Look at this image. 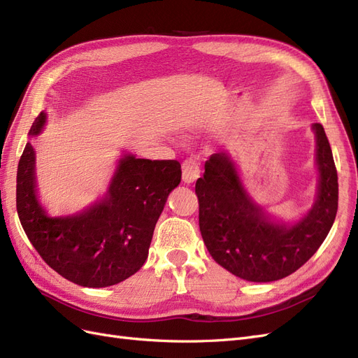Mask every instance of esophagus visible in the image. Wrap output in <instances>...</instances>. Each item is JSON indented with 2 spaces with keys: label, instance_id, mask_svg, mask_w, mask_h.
Masks as SVG:
<instances>
[{
  "label": "esophagus",
  "instance_id": "obj_1",
  "mask_svg": "<svg viewBox=\"0 0 358 358\" xmlns=\"http://www.w3.org/2000/svg\"><path fill=\"white\" fill-rule=\"evenodd\" d=\"M200 178V166L197 161L187 159L182 164V179L185 183H192Z\"/></svg>",
  "mask_w": 358,
  "mask_h": 358
}]
</instances>
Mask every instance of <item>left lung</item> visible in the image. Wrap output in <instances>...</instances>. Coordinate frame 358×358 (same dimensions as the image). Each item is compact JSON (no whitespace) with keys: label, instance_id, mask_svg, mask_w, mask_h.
I'll list each match as a JSON object with an SVG mask.
<instances>
[{"label":"left lung","instance_id":"left-lung-1","mask_svg":"<svg viewBox=\"0 0 358 358\" xmlns=\"http://www.w3.org/2000/svg\"><path fill=\"white\" fill-rule=\"evenodd\" d=\"M317 138L320 173L315 203L294 224L276 222L249 197L231 155L220 152L206 161L196 183L203 242L216 263L251 282L282 279L305 264L326 239L338 212V171L321 124Z\"/></svg>","mask_w":358,"mask_h":358}]
</instances>
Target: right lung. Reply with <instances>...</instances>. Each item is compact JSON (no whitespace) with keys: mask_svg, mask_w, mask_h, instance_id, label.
<instances>
[{"mask_svg":"<svg viewBox=\"0 0 358 358\" xmlns=\"http://www.w3.org/2000/svg\"><path fill=\"white\" fill-rule=\"evenodd\" d=\"M45 124L41 112L29 137L38 136ZM180 176L176 159L125 154L100 201L80 213L52 218L37 199L36 152L28 142L17 166V215L29 242L57 273L82 287H110L145 264L155 224Z\"/></svg>","mask_w":358,"mask_h":358,"instance_id":"1","label":"right lung"}]
</instances>
